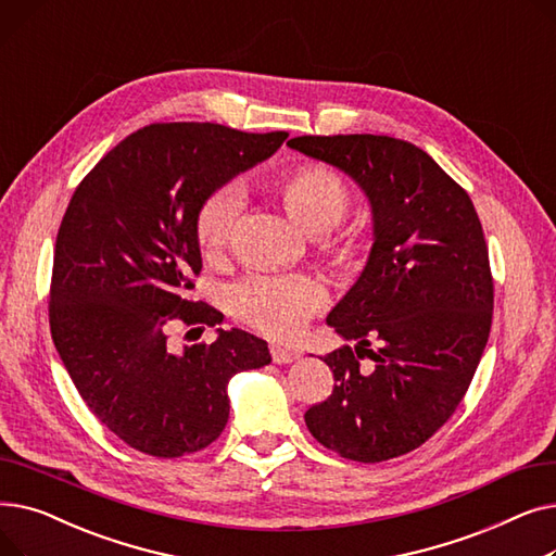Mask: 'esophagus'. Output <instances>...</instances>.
Instances as JSON below:
<instances>
[{
  "label": "esophagus",
  "instance_id": "esophagus-1",
  "mask_svg": "<svg viewBox=\"0 0 556 556\" xmlns=\"http://www.w3.org/2000/svg\"><path fill=\"white\" fill-rule=\"evenodd\" d=\"M270 356H273V363H277V365H288V363L298 361V352H293V349L279 346V344L270 346Z\"/></svg>",
  "mask_w": 556,
  "mask_h": 556
}]
</instances>
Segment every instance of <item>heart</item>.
Masks as SVG:
<instances>
[{
    "instance_id": "heart-1",
    "label": "heart",
    "mask_w": 556,
    "mask_h": 556,
    "mask_svg": "<svg viewBox=\"0 0 556 556\" xmlns=\"http://www.w3.org/2000/svg\"><path fill=\"white\" fill-rule=\"evenodd\" d=\"M286 214L300 229L323 237L325 248L340 261L354 258V233H327L344 218L349 189L325 164L298 166L277 182ZM243 198L237 187H220L202 200L195 214V239L210 261H220L229 250L241 220ZM329 302L325 283L311 275H250L229 290V306L245 325L277 340L295 338L308 319Z\"/></svg>"
}]
</instances>
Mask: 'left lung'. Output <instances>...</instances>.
Masks as SVG:
<instances>
[{
  "mask_svg": "<svg viewBox=\"0 0 556 556\" xmlns=\"http://www.w3.org/2000/svg\"><path fill=\"white\" fill-rule=\"evenodd\" d=\"M288 146L344 170L374 220L367 266L327 317L356 346L325 356L336 386L308 407L306 426L346 459L405 455L451 419L489 340L493 279L480 218L469 193L410 141L304 135Z\"/></svg>",
  "mask_w": 556,
  "mask_h": 556,
  "instance_id": "8db88e82",
  "label": "left lung"
}]
</instances>
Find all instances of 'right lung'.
I'll use <instances>...</instances> for the list:
<instances>
[{
    "label": "right lung",
    "mask_w": 556,
    "mask_h": 556,
    "mask_svg": "<svg viewBox=\"0 0 556 556\" xmlns=\"http://www.w3.org/2000/svg\"><path fill=\"white\" fill-rule=\"evenodd\" d=\"M286 137L151 124L116 143L70 200L53 250L51 338L85 405L135 451L210 446L229 417V378L270 363L268 342L241 329L182 352L168 338L175 325H220L216 308L187 300L202 270V200Z\"/></svg>",
    "instance_id": "add662e5"
}]
</instances>
